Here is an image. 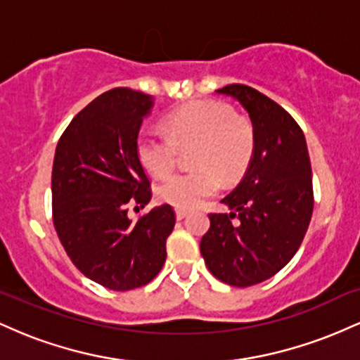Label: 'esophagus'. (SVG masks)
Returning <instances> with one entry per match:
<instances>
[{
  "label": "esophagus",
  "instance_id": "1",
  "mask_svg": "<svg viewBox=\"0 0 360 360\" xmlns=\"http://www.w3.org/2000/svg\"><path fill=\"white\" fill-rule=\"evenodd\" d=\"M188 217V212L186 210H176V218L177 220H183V218Z\"/></svg>",
  "mask_w": 360,
  "mask_h": 360
}]
</instances>
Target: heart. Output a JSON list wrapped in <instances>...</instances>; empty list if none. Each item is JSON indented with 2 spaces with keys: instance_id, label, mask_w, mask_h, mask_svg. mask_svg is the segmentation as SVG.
I'll return each instance as SVG.
<instances>
[{
  "instance_id": "obj_1",
  "label": "heart",
  "mask_w": 360,
  "mask_h": 360,
  "mask_svg": "<svg viewBox=\"0 0 360 360\" xmlns=\"http://www.w3.org/2000/svg\"><path fill=\"white\" fill-rule=\"evenodd\" d=\"M164 135L137 139V157L150 176H169L177 148L194 147L189 172L169 177L157 188V198L179 210H191L213 196L220 181L238 179L249 167L255 148L250 120L235 115L218 101H194L164 118Z\"/></svg>"
}]
</instances>
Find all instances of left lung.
I'll use <instances>...</instances> for the list:
<instances>
[{
	"label": "left lung",
	"instance_id": "obj_1",
	"mask_svg": "<svg viewBox=\"0 0 360 360\" xmlns=\"http://www.w3.org/2000/svg\"><path fill=\"white\" fill-rule=\"evenodd\" d=\"M217 93L249 113L255 148L242 181L221 200L230 213L210 214L200 250L214 278L247 288L272 278L300 249L313 213L311 164L303 131L278 103L243 84Z\"/></svg>",
	"mask_w": 360,
	"mask_h": 360
}]
</instances>
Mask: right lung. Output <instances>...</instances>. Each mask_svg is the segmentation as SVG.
<instances>
[{"label": "right lung", "mask_w": 360, "mask_h": 360, "mask_svg": "<svg viewBox=\"0 0 360 360\" xmlns=\"http://www.w3.org/2000/svg\"><path fill=\"white\" fill-rule=\"evenodd\" d=\"M154 98L106 91L79 111L57 143L52 167L53 226L74 266L113 291L146 286L166 262L176 223L169 205L137 221L128 203L146 206L150 183L137 157V139Z\"/></svg>", "instance_id": "add662e5"}]
</instances>
